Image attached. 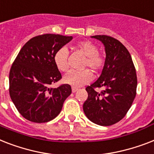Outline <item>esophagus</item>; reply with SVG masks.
<instances>
[{"instance_id": "34e87169", "label": "esophagus", "mask_w": 154, "mask_h": 154, "mask_svg": "<svg viewBox=\"0 0 154 154\" xmlns=\"http://www.w3.org/2000/svg\"><path fill=\"white\" fill-rule=\"evenodd\" d=\"M78 91V88L77 87H72V92L73 93H75V92H76Z\"/></svg>"}]
</instances>
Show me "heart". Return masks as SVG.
Listing matches in <instances>:
<instances>
[{"label": "heart", "mask_w": 154, "mask_h": 154, "mask_svg": "<svg viewBox=\"0 0 154 154\" xmlns=\"http://www.w3.org/2000/svg\"><path fill=\"white\" fill-rule=\"evenodd\" d=\"M77 48L86 56L83 63V67H89L95 72L103 69L106 62L105 56L98 52V47L94 43L89 40L80 41L77 44ZM54 62L60 71L63 72L68 71L70 68L68 50L66 47H62L56 51L54 55ZM91 79V72L88 69H84L82 71H71L63 78V80L65 83L71 86L80 87L89 83Z\"/></svg>", "instance_id": "b5f03b06"}]
</instances>
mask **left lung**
<instances>
[{"label":"left lung","mask_w":154,"mask_h":154,"mask_svg":"<svg viewBox=\"0 0 154 154\" xmlns=\"http://www.w3.org/2000/svg\"><path fill=\"white\" fill-rule=\"evenodd\" d=\"M105 46L106 62L99 78L87 86L88 97L83 111L89 120L100 126H111L127 114L137 94V74L126 48L115 38L93 35ZM95 88H103L100 92Z\"/></svg>","instance_id":"1"}]
</instances>
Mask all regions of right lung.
<instances>
[{"label": "right lung", "instance_id": "right-lung-1", "mask_svg": "<svg viewBox=\"0 0 154 154\" xmlns=\"http://www.w3.org/2000/svg\"><path fill=\"white\" fill-rule=\"evenodd\" d=\"M72 36L43 34L28 40L15 59L9 71V94L19 113L36 123L54 119L71 94L69 84L57 88L50 85L62 79L54 62L58 49Z\"/></svg>", "mask_w": 154, "mask_h": 154}]
</instances>
